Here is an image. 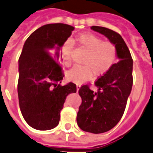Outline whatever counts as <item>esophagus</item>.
<instances>
[{
  "label": "esophagus",
  "mask_w": 153,
  "mask_h": 153,
  "mask_svg": "<svg viewBox=\"0 0 153 153\" xmlns=\"http://www.w3.org/2000/svg\"><path fill=\"white\" fill-rule=\"evenodd\" d=\"M80 87H81L80 84L76 83V90H77V91H79V88H80Z\"/></svg>",
  "instance_id": "esophagus-1"
}]
</instances>
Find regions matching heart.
Here are the masks:
<instances>
[{
  "label": "heart",
  "mask_w": 153,
  "mask_h": 153,
  "mask_svg": "<svg viewBox=\"0 0 153 153\" xmlns=\"http://www.w3.org/2000/svg\"><path fill=\"white\" fill-rule=\"evenodd\" d=\"M74 44L77 45L80 50L85 52L82 59L83 66H75L67 73L70 81L82 83L94 76L107 73L117 60V49L113 43L103 41L98 36L91 33H83L72 40H67L61 48L63 63L67 67L72 64Z\"/></svg>",
  "instance_id": "b5f03b06"
}]
</instances>
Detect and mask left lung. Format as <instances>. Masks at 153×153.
I'll list each match as a JSON object with an SVG mask.
<instances>
[{"label": "left lung", "mask_w": 153, "mask_h": 153, "mask_svg": "<svg viewBox=\"0 0 153 153\" xmlns=\"http://www.w3.org/2000/svg\"><path fill=\"white\" fill-rule=\"evenodd\" d=\"M91 29L109 39L117 49L119 62L95 82L97 92L88 85L79 89L82 104L76 116L78 126L84 131L101 134L108 131L120 121L133 85V60L121 35L107 27Z\"/></svg>", "instance_id": "left-lung-1"}]
</instances>
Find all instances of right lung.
Returning <instances> with one entry per match:
<instances>
[{"label":"right lung","mask_w":153,"mask_h":153,"mask_svg":"<svg viewBox=\"0 0 153 153\" xmlns=\"http://www.w3.org/2000/svg\"><path fill=\"white\" fill-rule=\"evenodd\" d=\"M74 30L63 23L45 25L33 32L23 46L19 59V103L25 120L33 128H56L66 97L76 91L73 82L59 84L64 77L59 50Z\"/></svg>","instance_id":"add662e5"}]
</instances>
